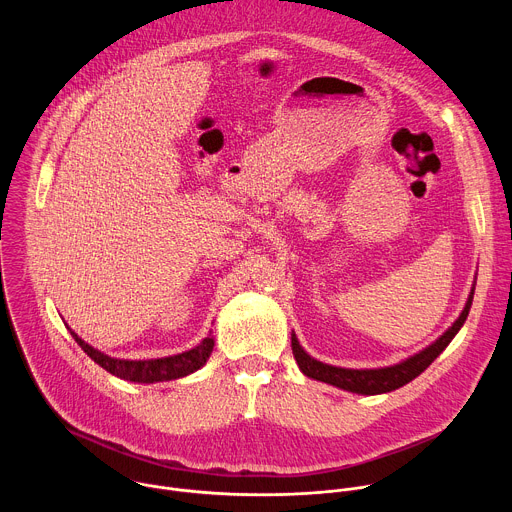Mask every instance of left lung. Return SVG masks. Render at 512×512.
<instances>
[{
  "instance_id": "1",
  "label": "left lung",
  "mask_w": 512,
  "mask_h": 512,
  "mask_svg": "<svg viewBox=\"0 0 512 512\" xmlns=\"http://www.w3.org/2000/svg\"><path fill=\"white\" fill-rule=\"evenodd\" d=\"M472 298H474V289H472V294L468 298V304H466L464 312L452 324V328L446 330V334L442 338H437L431 346H427L419 354L395 364V367L371 369V371H354V369L330 367V364L314 360L310 354H306V350L300 346L296 334H291V350H294V358L298 360L300 371L310 379H316V381H322V383H328V385H334L338 389L358 393V395L389 393V391H395V389L407 385L415 377H419L429 367V364L442 354V350H446V346L452 342V338L458 334V330L466 322L470 306H472Z\"/></svg>"
}]
</instances>
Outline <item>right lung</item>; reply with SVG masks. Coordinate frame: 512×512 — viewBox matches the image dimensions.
Returning <instances> with one entry per match:
<instances>
[{
    "label": "right lung",
    "instance_id": "obj_1",
    "mask_svg": "<svg viewBox=\"0 0 512 512\" xmlns=\"http://www.w3.org/2000/svg\"><path fill=\"white\" fill-rule=\"evenodd\" d=\"M70 334L77 340V344L99 364V367H103L107 373H111L119 379L133 381V383H158V381H172V379L186 377L202 367L214 346L212 336H206L196 348L182 352V354H174V356H166V358H152V360H119V358H111V356L95 350L72 330H70Z\"/></svg>",
    "mask_w": 512,
    "mask_h": 512
}]
</instances>
